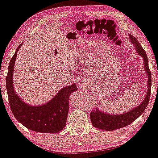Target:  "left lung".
Listing matches in <instances>:
<instances>
[{
    "label": "left lung",
    "instance_id": "8db88e82",
    "mask_svg": "<svg viewBox=\"0 0 158 158\" xmlns=\"http://www.w3.org/2000/svg\"><path fill=\"white\" fill-rule=\"evenodd\" d=\"M129 38L132 44H134L137 53L143 58L144 70L147 73L148 76L147 93L140 105L124 114L111 115L100 111L98 108L92 110L90 114L91 123L93 126L98 129L105 131H113L128 126L142 114L145 109L147 108L148 101H149L151 89V73L150 69H148V60L147 53L138 42V40L133 35L129 34Z\"/></svg>",
    "mask_w": 158,
    "mask_h": 158
}]
</instances>
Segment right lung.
I'll list each match as a JSON object with an SVG mask.
<instances>
[{
  "instance_id": "1",
  "label": "right lung",
  "mask_w": 158,
  "mask_h": 158,
  "mask_svg": "<svg viewBox=\"0 0 158 158\" xmlns=\"http://www.w3.org/2000/svg\"><path fill=\"white\" fill-rule=\"evenodd\" d=\"M22 44L18 47L11 58L6 77V88L9 102L13 115L23 126L34 131L56 133L66 125L69 111V97L78 91L76 84L63 87L48 102L40 106L26 104L15 91L13 85V72L17 53Z\"/></svg>"
}]
</instances>
